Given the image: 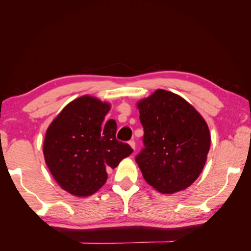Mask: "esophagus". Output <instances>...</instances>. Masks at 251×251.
<instances>
[{
    "instance_id": "34e87169",
    "label": "esophagus",
    "mask_w": 251,
    "mask_h": 251,
    "mask_svg": "<svg viewBox=\"0 0 251 251\" xmlns=\"http://www.w3.org/2000/svg\"><path fill=\"white\" fill-rule=\"evenodd\" d=\"M129 146L131 147V149H134V150L136 149V143H135L134 140H130V141H129Z\"/></svg>"
}]
</instances>
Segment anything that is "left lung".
<instances>
[{
  "label": "left lung",
  "instance_id": "1",
  "mask_svg": "<svg viewBox=\"0 0 251 251\" xmlns=\"http://www.w3.org/2000/svg\"><path fill=\"white\" fill-rule=\"evenodd\" d=\"M137 108L145 129V148L136 156L143 178L163 194L186 189L207 161V123L188 101L164 89L140 100Z\"/></svg>",
  "mask_w": 251,
  "mask_h": 251
}]
</instances>
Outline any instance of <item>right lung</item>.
<instances>
[{
	"label": "right lung",
	"mask_w": 251,
	"mask_h": 251,
	"mask_svg": "<svg viewBox=\"0 0 251 251\" xmlns=\"http://www.w3.org/2000/svg\"><path fill=\"white\" fill-rule=\"evenodd\" d=\"M111 105L85 95L68 103L47 128L45 163L61 189L86 197L102 186L108 174L132 149L116 140V123L104 122Z\"/></svg>",
	"instance_id": "obj_1"
}]
</instances>
